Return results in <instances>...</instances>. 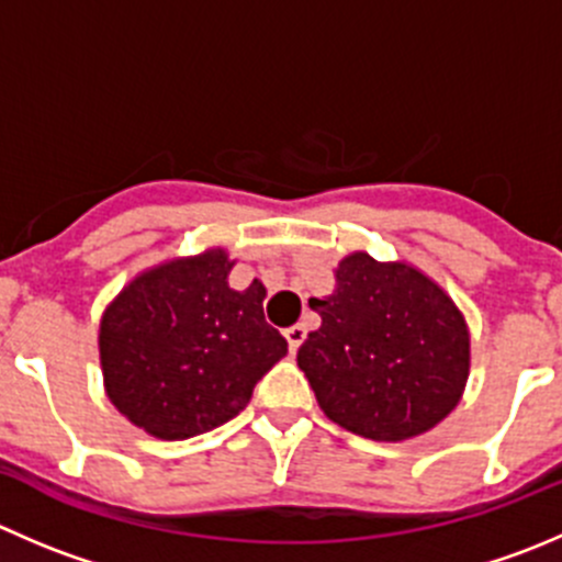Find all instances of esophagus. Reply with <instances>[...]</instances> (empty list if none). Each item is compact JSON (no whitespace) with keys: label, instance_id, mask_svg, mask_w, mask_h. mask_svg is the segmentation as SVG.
Listing matches in <instances>:
<instances>
[{"label":"esophagus","instance_id":"1","mask_svg":"<svg viewBox=\"0 0 562 562\" xmlns=\"http://www.w3.org/2000/svg\"><path fill=\"white\" fill-rule=\"evenodd\" d=\"M304 337H307V329H304L302 324H293V326H288V329H285V340H288V348H291L293 353H296V348L302 346V342H304Z\"/></svg>","mask_w":562,"mask_h":562}]
</instances>
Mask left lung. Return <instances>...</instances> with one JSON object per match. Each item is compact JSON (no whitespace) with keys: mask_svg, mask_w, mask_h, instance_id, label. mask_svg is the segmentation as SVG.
Wrapping results in <instances>:
<instances>
[{"mask_svg":"<svg viewBox=\"0 0 562 562\" xmlns=\"http://www.w3.org/2000/svg\"><path fill=\"white\" fill-rule=\"evenodd\" d=\"M321 326L296 353L326 417L357 437L403 442L439 426L470 379V326L439 282L406 260L351 252L335 291L310 299Z\"/></svg>","mask_w":562,"mask_h":562,"instance_id":"8db88e82","label":"left lung"}]
</instances>
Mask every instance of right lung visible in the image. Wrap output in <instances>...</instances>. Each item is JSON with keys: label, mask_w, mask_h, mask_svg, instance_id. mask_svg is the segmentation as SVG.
Here are the masks:
<instances>
[{"label": "right lung", "mask_w": 562, "mask_h": 562, "mask_svg": "<svg viewBox=\"0 0 562 562\" xmlns=\"http://www.w3.org/2000/svg\"><path fill=\"white\" fill-rule=\"evenodd\" d=\"M222 247L136 274L98 326L103 390L156 439H189L236 417L288 353L263 318V282L233 291Z\"/></svg>", "instance_id": "1"}]
</instances>
